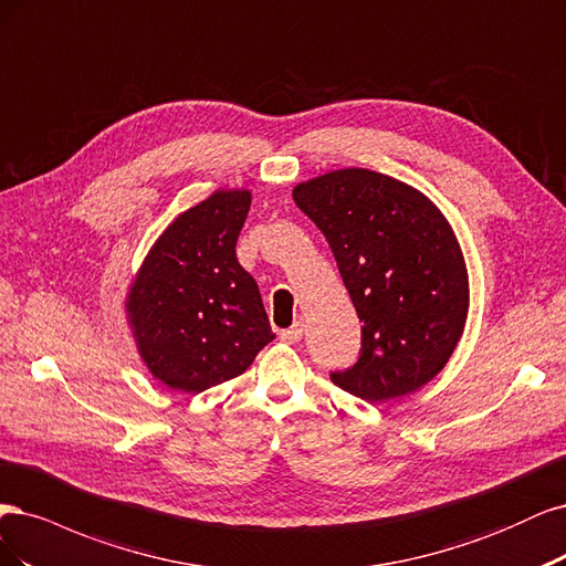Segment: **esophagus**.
Here are the masks:
<instances>
[{"label":"esophagus","mask_w":566,"mask_h":566,"mask_svg":"<svg viewBox=\"0 0 566 566\" xmlns=\"http://www.w3.org/2000/svg\"><path fill=\"white\" fill-rule=\"evenodd\" d=\"M280 338L284 343H298L303 338V322H296L294 326H289V329L280 332Z\"/></svg>","instance_id":"obj_1"}]
</instances>
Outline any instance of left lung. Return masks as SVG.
<instances>
[{
    "label": "left lung",
    "instance_id": "1",
    "mask_svg": "<svg viewBox=\"0 0 566 566\" xmlns=\"http://www.w3.org/2000/svg\"><path fill=\"white\" fill-rule=\"evenodd\" d=\"M294 202L329 242L364 324L357 361L332 380L371 405L426 386L468 315V272L447 218L426 195L369 169L307 180Z\"/></svg>",
    "mask_w": 566,
    "mask_h": 566
}]
</instances>
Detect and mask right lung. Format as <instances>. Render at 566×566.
<instances>
[{
  "label": "right lung",
  "mask_w": 566,
  "mask_h": 566,
  "mask_svg": "<svg viewBox=\"0 0 566 566\" xmlns=\"http://www.w3.org/2000/svg\"><path fill=\"white\" fill-rule=\"evenodd\" d=\"M251 192L218 190L180 213L143 261L126 301L140 357L164 386L202 392L244 374L275 334L234 244Z\"/></svg>",
  "instance_id": "add662e5"
}]
</instances>
